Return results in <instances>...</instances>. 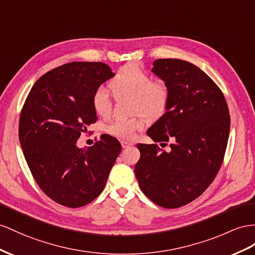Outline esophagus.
Here are the masks:
<instances>
[{"mask_svg": "<svg viewBox=\"0 0 255 255\" xmlns=\"http://www.w3.org/2000/svg\"><path fill=\"white\" fill-rule=\"evenodd\" d=\"M121 143H122V146H123V148H126V147H128V146H131V145H133V143H132V142L126 141V140H122V141H121Z\"/></svg>", "mask_w": 255, "mask_h": 255, "instance_id": "34e87169", "label": "esophagus"}]
</instances>
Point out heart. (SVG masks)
Segmentation results:
<instances>
[{"label": "heart", "instance_id": "1", "mask_svg": "<svg viewBox=\"0 0 255 255\" xmlns=\"http://www.w3.org/2000/svg\"><path fill=\"white\" fill-rule=\"evenodd\" d=\"M110 88L115 97L130 96V106L133 113L141 112L148 119H158L165 113L169 91L161 82H152L151 77L134 63L122 67L112 81ZM93 109L97 115L106 117L112 111L108 91L103 87L95 90L91 99ZM144 127V120L140 115L129 119H119L107 127V132L123 140H131L136 132Z\"/></svg>", "mask_w": 255, "mask_h": 255}]
</instances>
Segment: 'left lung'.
Here are the masks:
<instances>
[{
	"instance_id": "left-lung-1",
	"label": "left lung",
	"mask_w": 255,
	"mask_h": 255,
	"mask_svg": "<svg viewBox=\"0 0 255 255\" xmlns=\"http://www.w3.org/2000/svg\"><path fill=\"white\" fill-rule=\"evenodd\" d=\"M152 72L169 91L166 113L148 128L160 145L138 144L134 166L141 191L156 205L190 204L212 183L222 166L230 134V111L223 93L204 71L180 59H157Z\"/></svg>"
}]
</instances>
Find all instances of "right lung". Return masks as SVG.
I'll return each instance as SVG.
<instances>
[{"label":"right lung","instance_id":"right-lung-1","mask_svg":"<svg viewBox=\"0 0 255 255\" xmlns=\"http://www.w3.org/2000/svg\"><path fill=\"white\" fill-rule=\"evenodd\" d=\"M115 74L102 62H71L38 78L19 120V141L37 185L50 199L78 208L101 194L122 145L102 134L93 146L76 141L96 123L91 99Z\"/></svg>","mask_w":255,"mask_h":255}]
</instances>
